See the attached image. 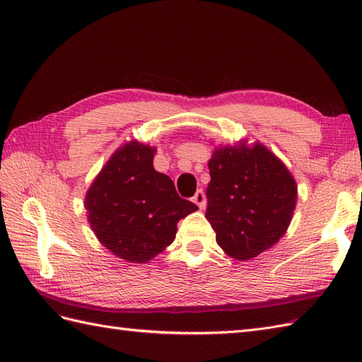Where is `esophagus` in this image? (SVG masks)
<instances>
[{"label":"esophagus","instance_id":"34e87169","mask_svg":"<svg viewBox=\"0 0 362 362\" xmlns=\"http://www.w3.org/2000/svg\"><path fill=\"white\" fill-rule=\"evenodd\" d=\"M193 202L199 206V209L204 210L205 205H206V197H205V193L202 189H197L196 194L193 196Z\"/></svg>","mask_w":362,"mask_h":362}]
</instances>
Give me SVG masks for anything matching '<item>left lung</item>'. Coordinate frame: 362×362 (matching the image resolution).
<instances>
[{
  "instance_id": "1",
  "label": "left lung",
  "mask_w": 362,
  "mask_h": 362,
  "mask_svg": "<svg viewBox=\"0 0 362 362\" xmlns=\"http://www.w3.org/2000/svg\"><path fill=\"white\" fill-rule=\"evenodd\" d=\"M205 218L230 258L247 261L279 243L297 205V182L259 141L218 144L209 160Z\"/></svg>"
}]
</instances>
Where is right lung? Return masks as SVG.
Returning <instances> with one entry per match:
<instances>
[{"label": "right lung", "mask_w": 362, "mask_h": 362, "mask_svg": "<svg viewBox=\"0 0 362 362\" xmlns=\"http://www.w3.org/2000/svg\"><path fill=\"white\" fill-rule=\"evenodd\" d=\"M156 146L130 140L115 151L87 189L83 206L98 241L127 263H148L174 241L177 222L197 205L156 171Z\"/></svg>", "instance_id": "obj_1"}]
</instances>
